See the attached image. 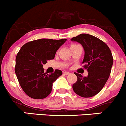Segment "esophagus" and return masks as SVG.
Listing matches in <instances>:
<instances>
[{
	"mask_svg": "<svg viewBox=\"0 0 126 126\" xmlns=\"http://www.w3.org/2000/svg\"><path fill=\"white\" fill-rule=\"evenodd\" d=\"M63 74H64V75H66V76H67V75H69L70 73H69V72H67V71H64V72H63Z\"/></svg>",
	"mask_w": 126,
	"mask_h": 126,
	"instance_id": "esophagus-1",
	"label": "esophagus"
}]
</instances>
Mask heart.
<instances>
[{
  "instance_id": "1",
  "label": "heart",
  "mask_w": 126,
  "mask_h": 126,
  "mask_svg": "<svg viewBox=\"0 0 126 126\" xmlns=\"http://www.w3.org/2000/svg\"><path fill=\"white\" fill-rule=\"evenodd\" d=\"M72 45H74V44H72ZM72 45H71V46H72Z\"/></svg>"
}]
</instances>
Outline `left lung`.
Returning <instances> with one entry per match:
<instances>
[{"mask_svg":"<svg viewBox=\"0 0 126 126\" xmlns=\"http://www.w3.org/2000/svg\"><path fill=\"white\" fill-rule=\"evenodd\" d=\"M82 44L85 50L82 64L88 76L75 72L77 80L72 85L74 91L83 97H91L101 91L107 81L113 65V56L109 46L97 38L82 33L71 38Z\"/></svg>","mask_w":126,"mask_h":126,"instance_id":"left-lung-1","label":"left lung"}]
</instances>
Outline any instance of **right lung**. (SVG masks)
<instances>
[{
    "mask_svg": "<svg viewBox=\"0 0 126 126\" xmlns=\"http://www.w3.org/2000/svg\"><path fill=\"white\" fill-rule=\"evenodd\" d=\"M66 39H39L22 46L16 58L15 73L20 85L27 96L33 99H44L52 90L53 83L62 75L55 69L54 73L44 72L43 64L54 59L56 52Z\"/></svg>",
    "mask_w": 126,
    "mask_h": 126,
    "instance_id": "1",
    "label": "right lung"
}]
</instances>
